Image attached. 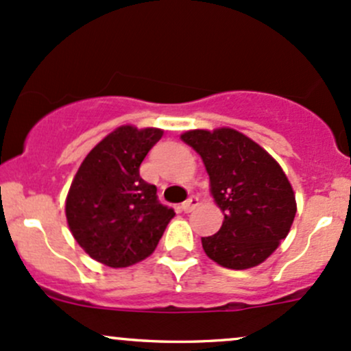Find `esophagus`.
Returning <instances> with one entry per match:
<instances>
[{
    "label": "esophagus",
    "mask_w": 351,
    "mask_h": 351,
    "mask_svg": "<svg viewBox=\"0 0 351 351\" xmlns=\"http://www.w3.org/2000/svg\"><path fill=\"white\" fill-rule=\"evenodd\" d=\"M198 196H189V198L184 201V203H181V211H184V213H189L191 211L193 208L196 206V204H198Z\"/></svg>",
    "instance_id": "obj_1"
}]
</instances>
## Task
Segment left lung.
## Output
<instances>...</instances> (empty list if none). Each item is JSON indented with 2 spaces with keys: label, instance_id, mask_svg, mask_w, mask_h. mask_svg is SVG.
Masks as SVG:
<instances>
[{
  "label": "left lung",
  "instance_id": "1",
  "mask_svg": "<svg viewBox=\"0 0 351 351\" xmlns=\"http://www.w3.org/2000/svg\"><path fill=\"white\" fill-rule=\"evenodd\" d=\"M181 140L203 160L211 195L224 215L216 234L201 237L206 256L236 271L264 263L287 237L297 213L280 165L232 128L189 130Z\"/></svg>",
  "mask_w": 351,
  "mask_h": 351
}]
</instances>
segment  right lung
<instances>
[{
    "mask_svg": "<svg viewBox=\"0 0 351 351\" xmlns=\"http://www.w3.org/2000/svg\"><path fill=\"white\" fill-rule=\"evenodd\" d=\"M160 128L123 125L88 152L66 199L69 229L92 259L128 267L155 251L175 216L158 201L140 165L162 138Z\"/></svg>",
    "mask_w": 351,
    "mask_h": 351,
    "instance_id": "obj_1",
    "label": "right lung"
}]
</instances>
